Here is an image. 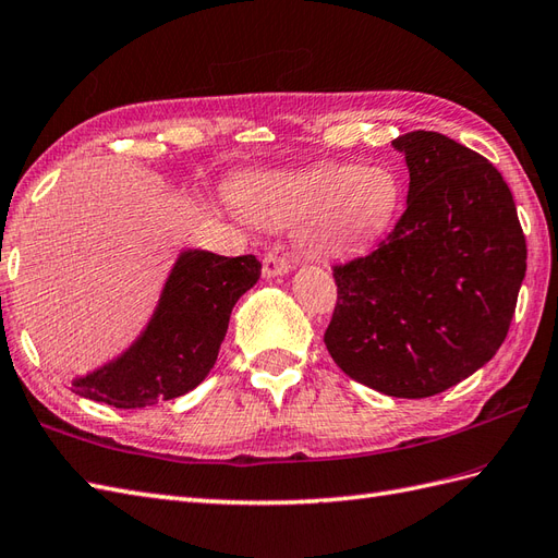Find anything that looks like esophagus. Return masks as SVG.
I'll return each mask as SVG.
<instances>
[{"mask_svg":"<svg viewBox=\"0 0 558 558\" xmlns=\"http://www.w3.org/2000/svg\"><path fill=\"white\" fill-rule=\"evenodd\" d=\"M290 268H292V264L280 254H266L264 256V278L284 276V274H290Z\"/></svg>","mask_w":558,"mask_h":558,"instance_id":"34e87169","label":"esophagus"}]
</instances>
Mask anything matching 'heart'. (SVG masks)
Returning a JSON list of instances; mask_svg holds the SVG:
<instances>
[{
	"label": "heart",
	"instance_id": "b5f03b06",
	"mask_svg": "<svg viewBox=\"0 0 558 558\" xmlns=\"http://www.w3.org/2000/svg\"><path fill=\"white\" fill-rule=\"evenodd\" d=\"M403 185L391 167L325 162L270 171L238 185L235 205L266 228L306 226L320 252H344L381 235L401 207Z\"/></svg>",
	"mask_w": 558,
	"mask_h": 558
}]
</instances>
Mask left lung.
<instances>
[{
    "mask_svg": "<svg viewBox=\"0 0 558 558\" xmlns=\"http://www.w3.org/2000/svg\"><path fill=\"white\" fill-rule=\"evenodd\" d=\"M408 207L375 252L335 266L325 347L344 373L393 398H426L488 363L525 278V238L502 174L438 132L393 141Z\"/></svg>",
    "mask_w": 558,
    "mask_h": 558,
    "instance_id": "8db88e82",
    "label": "left lung"
}]
</instances>
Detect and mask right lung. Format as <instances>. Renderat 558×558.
<instances>
[{
    "instance_id": "add662e5",
    "label": "right lung",
    "mask_w": 558,
    "mask_h": 558,
    "mask_svg": "<svg viewBox=\"0 0 558 558\" xmlns=\"http://www.w3.org/2000/svg\"><path fill=\"white\" fill-rule=\"evenodd\" d=\"M259 276L254 254L181 252L146 330L116 361L73 379V391L124 410L193 391L217 363L235 302Z\"/></svg>"
}]
</instances>
